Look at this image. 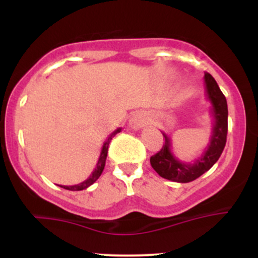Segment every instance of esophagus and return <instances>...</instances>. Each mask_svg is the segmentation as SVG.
Segmentation results:
<instances>
[{
	"label": "esophagus",
	"mask_w": 258,
	"mask_h": 258,
	"mask_svg": "<svg viewBox=\"0 0 258 258\" xmlns=\"http://www.w3.org/2000/svg\"><path fill=\"white\" fill-rule=\"evenodd\" d=\"M148 121H149V115L146 111H137L131 116L128 125L132 130H139L146 126Z\"/></svg>",
	"instance_id": "34e87169"
}]
</instances>
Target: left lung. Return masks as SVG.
I'll list each match as a JSON object with an SVG mask.
<instances>
[{
	"label": "left lung",
	"instance_id": "obj_1",
	"mask_svg": "<svg viewBox=\"0 0 258 258\" xmlns=\"http://www.w3.org/2000/svg\"><path fill=\"white\" fill-rule=\"evenodd\" d=\"M204 84L206 97L211 103V115L214 117L210 144L195 161L183 162L173 155L171 150V139L166 133L162 132L165 137L162 149L150 158L152 167L162 178L178 183H188L199 178L217 162L226 147L228 132L227 99L216 80L209 73L204 76Z\"/></svg>",
	"mask_w": 258,
	"mask_h": 258
}]
</instances>
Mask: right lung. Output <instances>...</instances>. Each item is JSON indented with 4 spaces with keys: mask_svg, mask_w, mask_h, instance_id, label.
Listing matches in <instances>:
<instances>
[{
    "mask_svg": "<svg viewBox=\"0 0 258 258\" xmlns=\"http://www.w3.org/2000/svg\"><path fill=\"white\" fill-rule=\"evenodd\" d=\"M120 131H121V128L115 130V131L112 132L111 135L108 137V139H106V141L104 142V144H103V148H102V152H100L98 162H97V166H96V168H94L93 172H92V174H91L90 177H88L87 179L84 180V182L79 183V184H75V185H59V186H61V188H64V189H68V190H84V189L88 188V186L93 184V183L96 182V180L100 177V174H102L103 170H104L106 155H108L109 143H110V142H111L112 137H114V136L116 135V133H119Z\"/></svg>",
    "mask_w": 258,
    "mask_h": 258,
    "instance_id": "obj_1",
    "label": "right lung"
}]
</instances>
